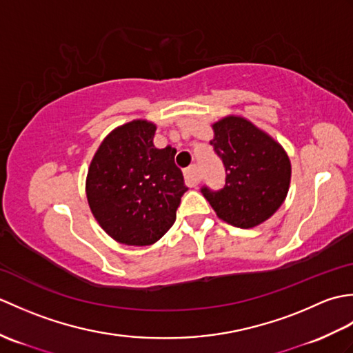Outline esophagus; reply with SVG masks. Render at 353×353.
Returning a JSON list of instances; mask_svg holds the SVG:
<instances>
[{
    "instance_id": "esophagus-1",
    "label": "esophagus",
    "mask_w": 353,
    "mask_h": 353,
    "mask_svg": "<svg viewBox=\"0 0 353 353\" xmlns=\"http://www.w3.org/2000/svg\"><path fill=\"white\" fill-rule=\"evenodd\" d=\"M185 182H186V185L191 186V188L200 182V172H199L196 165H191V167L185 170Z\"/></svg>"
}]
</instances>
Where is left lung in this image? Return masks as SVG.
I'll return each mask as SVG.
<instances>
[{
	"label": "left lung",
	"mask_w": 353,
	"mask_h": 353,
	"mask_svg": "<svg viewBox=\"0 0 353 353\" xmlns=\"http://www.w3.org/2000/svg\"><path fill=\"white\" fill-rule=\"evenodd\" d=\"M211 141L220 157L226 183L201 194L221 220L250 229L270 219L287 197L291 163L287 153L267 133L241 117H228L214 125Z\"/></svg>",
	"instance_id": "8db88e82"
}]
</instances>
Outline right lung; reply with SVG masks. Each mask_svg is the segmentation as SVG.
<instances>
[{
	"label": "right lung",
	"instance_id": "add662e5",
	"mask_svg": "<svg viewBox=\"0 0 353 353\" xmlns=\"http://www.w3.org/2000/svg\"><path fill=\"white\" fill-rule=\"evenodd\" d=\"M156 125L118 127L101 142L88 171L86 196L100 226L118 243L150 245L176 221L186 192L176 148H156Z\"/></svg>",
	"mask_w": 353,
	"mask_h": 353
}]
</instances>
